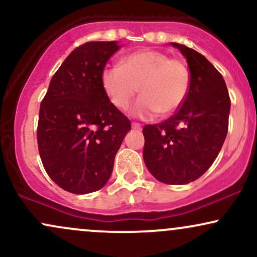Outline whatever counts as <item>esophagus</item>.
<instances>
[{
    "instance_id": "esophagus-1",
    "label": "esophagus",
    "mask_w": 257,
    "mask_h": 257,
    "mask_svg": "<svg viewBox=\"0 0 257 257\" xmlns=\"http://www.w3.org/2000/svg\"><path fill=\"white\" fill-rule=\"evenodd\" d=\"M132 128H133V129H137V131H140V129H141V124H140V123L133 122V123H132Z\"/></svg>"
}]
</instances>
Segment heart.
Masks as SVG:
<instances>
[{
	"label": "heart",
	"instance_id": "b5f03b06",
	"mask_svg": "<svg viewBox=\"0 0 257 257\" xmlns=\"http://www.w3.org/2000/svg\"><path fill=\"white\" fill-rule=\"evenodd\" d=\"M191 72L182 59L170 58L155 49H140L120 60V66H107L101 72V87L112 105L125 110L140 87V99L132 114L150 118L173 114L187 98Z\"/></svg>",
	"mask_w": 257,
	"mask_h": 257
}]
</instances>
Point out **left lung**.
<instances>
[{"mask_svg":"<svg viewBox=\"0 0 257 257\" xmlns=\"http://www.w3.org/2000/svg\"><path fill=\"white\" fill-rule=\"evenodd\" d=\"M173 46L187 60L190 91L173 116L144 126V161L158 181L184 185L200 178L219 155L228 132L231 99L222 75L204 55L184 44Z\"/></svg>","mask_w":257,"mask_h":257,"instance_id":"8db88e82","label":"left lung"}]
</instances>
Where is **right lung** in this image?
Returning <instances> with one entry per match:
<instances>
[{
	"instance_id": "1",
	"label": "right lung",
	"mask_w": 257,
	"mask_h": 257,
	"mask_svg": "<svg viewBox=\"0 0 257 257\" xmlns=\"http://www.w3.org/2000/svg\"><path fill=\"white\" fill-rule=\"evenodd\" d=\"M119 49L114 41L87 42L70 53L41 102L37 144L53 181L84 194L104 187L131 120L101 87L106 63Z\"/></svg>"
}]
</instances>
